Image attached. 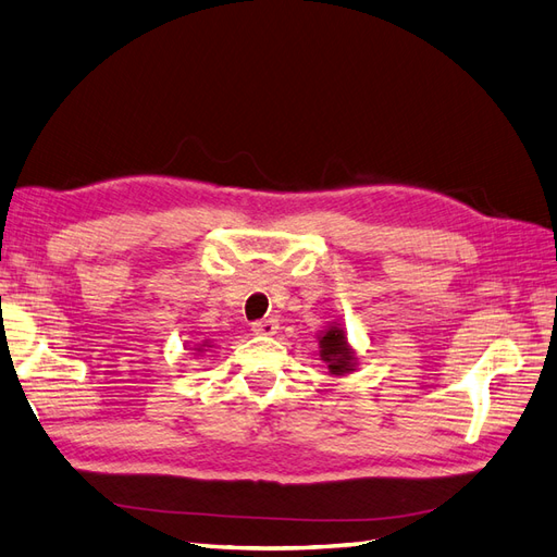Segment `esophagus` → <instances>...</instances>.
I'll return each mask as SVG.
<instances>
[{
	"mask_svg": "<svg viewBox=\"0 0 557 557\" xmlns=\"http://www.w3.org/2000/svg\"><path fill=\"white\" fill-rule=\"evenodd\" d=\"M277 326H280L277 320L265 318V320H256L251 324V332L259 334V336H273V334H277Z\"/></svg>",
	"mask_w": 557,
	"mask_h": 557,
	"instance_id": "esophagus-1",
	"label": "esophagus"
}]
</instances>
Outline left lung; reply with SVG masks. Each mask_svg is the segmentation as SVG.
Returning <instances> with one entry per match:
<instances>
[{
  "mask_svg": "<svg viewBox=\"0 0 557 557\" xmlns=\"http://www.w3.org/2000/svg\"><path fill=\"white\" fill-rule=\"evenodd\" d=\"M320 348H322V360L326 362V367L332 369V374H344L350 372L352 367V352L346 344V336L344 330H338V326H332L330 332H324L322 341H320Z\"/></svg>",
  "mask_w": 557,
  "mask_h": 557,
  "instance_id": "8db88e82",
  "label": "left lung"
}]
</instances>
